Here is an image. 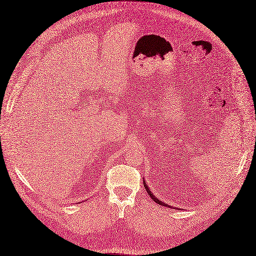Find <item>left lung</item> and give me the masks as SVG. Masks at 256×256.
I'll list each match as a JSON object with an SVG mask.
<instances>
[{
  "instance_id": "8db88e82",
  "label": "left lung",
  "mask_w": 256,
  "mask_h": 256,
  "mask_svg": "<svg viewBox=\"0 0 256 256\" xmlns=\"http://www.w3.org/2000/svg\"><path fill=\"white\" fill-rule=\"evenodd\" d=\"M143 184H144V188H145V190H146V192H148V194L150 195V197L152 199L154 200L155 202H157L158 204H160V206H169L167 204L162 202V200H160V199H158V198H157L155 195H153V192H150V186L148 185V183H146V182L144 181V180H143Z\"/></svg>"
}]
</instances>
